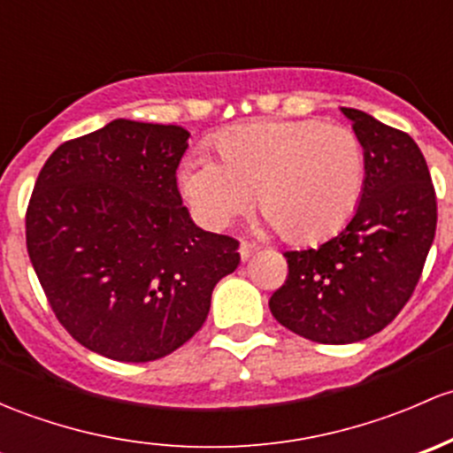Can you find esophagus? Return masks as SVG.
<instances>
[{
  "instance_id": "34e87169",
  "label": "esophagus",
  "mask_w": 453,
  "mask_h": 453,
  "mask_svg": "<svg viewBox=\"0 0 453 453\" xmlns=\"http://www.w3.org/2000/svg\"><path fill=\"white\" fill-rule=\"evenodd\" d=\"M257 250H259L257 244H253V242L242 240V244H240V257H242V259H244V261L250 259L255 253H257Z\"/></svg>"
}]
</instances>
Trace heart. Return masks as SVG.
Masks as SVG:
<instances>
[{
    "label": "heart",
    "instance_id": "b5f03b06",
    "mask_svg": "<svg viewBox=\"0 0 453 453\" xmlns=\"http://www.w3.org/2000/svg\"><path fill=\"white\" fill-rule=\"evenodd\" d=\"M216 148L220 163L189 157L179 172L196 218L216 231L244 216L257 196L268 226L283 237L325 240L351 220L365 192V146L344 124L264 119L225 130Z\"/></svg>",
    "mask_w": 453,
    "mask_h": 453
}]
</instances>
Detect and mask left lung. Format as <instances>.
<instances>
[{
  "instance_id": "left-lung-1",
  "label": "left lung",
  "mask_w": 453,
  "mask_h": 453,
  "mask_svg": "<svg viewBox=\"0 0 453 453\" xmlns=\"http://www.w3.org/2000/svg\"><path fill=\"white\" fill-rule=\"evenodd\" d=\"M365 146L356 213L319 249L288 250V279L268 305L274 319L320 344L371 338L403 310L436 233V192L423 152L403 130L340 109Z\"/></svg>"
}]
</instances>
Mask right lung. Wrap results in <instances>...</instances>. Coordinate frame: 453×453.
I'll use <instances>...</instances> for the list:
<instances>
[{
	"label": "right lung",
	"mask_w": 453,
	"mask_h": 453,
	"mask_svg": "<svg viewBox=\"0 0 453 453\" xmlns=\"http://www.w3.org/2000/svg\"><path fill=\"white\" fill-rule=\"evenodd\" d=\"M180 126L115 119L60 143L26 211V244L58 323L118 362H152L203 327L240 242L183 207Z\"/></svg>",
	"instance_id": "obj_1"
}]
</instances>
